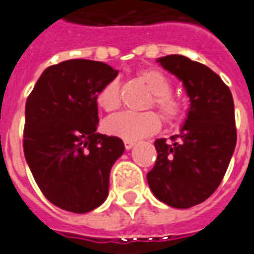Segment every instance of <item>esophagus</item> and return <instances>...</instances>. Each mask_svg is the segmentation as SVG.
<instances>
[{
	"label": "esophagus",
	"instance_id": "34e87169",
	"mask_svg": "<svg viewBox=\"0 0 254 254\" xmlns=\"http://www.w3.org/2000/svg\"><path fill=\"white\" fill-rule=\"evenodd\" d=\"M134 144H135L134 140H128V139H126V140H125V147L127 148V150H129V148L134 147Z\"/></svg>",
	"mask_w": 254,
	"mask_h": 254
}]
</instances>
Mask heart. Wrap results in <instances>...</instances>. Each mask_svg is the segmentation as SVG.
Masks as SVG:
<instances>
[{
	"label": "heart",
	"instance_id": "heart-1",
	"mask_svg": "<svg viewBox=\"0 0 254 254\" xmlns=\"http://www.w3.org/2000/svg\"><path fill=\"white\" fill-rule=\"evenodd\" d=\"M139 77L152 92L148 107L155 106L167 125L181 123L185 119L186 110L184 103L171 95V81L169 77L155 68L140 70ZM96 103L104 111H116L120 107L119 80L112 79L104 84L96 93ZM104 127L108 134L128 140H136L158 132V129L161 128V118L154 111H127L108 118Z\"/></svg>",
	"mask_w": 254,
	"mask_h": 254
}]
</instances>
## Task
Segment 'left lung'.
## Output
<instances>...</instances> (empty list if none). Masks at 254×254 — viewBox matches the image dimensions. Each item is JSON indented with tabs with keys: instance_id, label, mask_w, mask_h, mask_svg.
I'll return each mask as SVG.
<instances>
[{
	"instance_id": "8db88e82",
	"label": "left lung",
	"mask_w": 254,
	"mask_h": 254,
	"mask_svg": "<svg viewBox=\"0 0 254 254\" xmlns=\"http://www.w3.org/2000/svg\"><path fill=\"white\" fill-rule=\"evenodd\" d=\"M156 62L177 76L190 99L178 135L156 139V161L147 174L159 201L188 209L206 201L220 186L233 155L237 131L232 92L215 72L181 55Z\"/></svg>"
}]
</instances>
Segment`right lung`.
Segmentation results:
<instances>
[{
	"instance_id": "1",
	"label": "right lung",
	"mask_w": 254,
	"mask_h": 254,
	"mask_svg": "<svg viewBox=\"0 0 254 254\" xmlns=\"http://www.w3.org/2000/svg\"><path fill=\"white\" fill-rule=\"evenodd\" d=\"M116 76L104 63L66 60L48 66L28 96L25 159L45 198L63 210L88 213L108 195L125 143L96 132V93Z\"/></svg>"
}]
</instances>
